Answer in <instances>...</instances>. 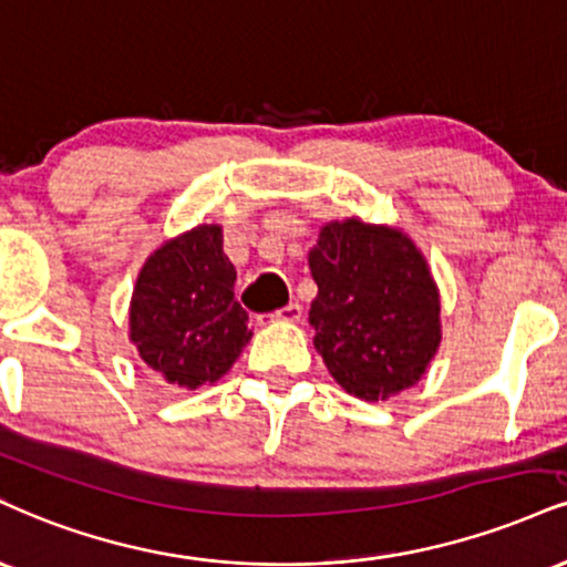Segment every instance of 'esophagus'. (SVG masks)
<instances>
[{"mask_svg": "<svg viewBox=\"0 0 567 567\" xmlns=\"http://www.w3.org/2000/svg\"><path fill=\"white\" fill-rule=\"evenodd\" d=\"M271 322H301L303 319V306L301 303H288L282 309L269 313Z\"/></svg>", "mask_w": 567, "mask_h": 567, "instance_id": "obj_1", "label": "esophagus"}]
</instances>
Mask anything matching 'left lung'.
Instances as JSON below:
<instances>
[{
	"instance_id": "left-lung-1",
	"label": "left lung",
	"mask_w": 567,
	"mask_h": 567,
	"mask_svg": "<svg viewBox=\"0 0 567 567\" xmlns=\"http://www.w3.org/2000/svg\"><path fill=\"white\" fill-rule=\"evenodd\" d=\"M313 346L346 391L391 399L425 374L441 343L439 290L409 237L359 218L332 221L309 250Z\"/></svg>"
}]
</instances>
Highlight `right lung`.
Wrapping results in <instances>:
<instances>
[{"label":"right lung","mask_w":567,"mask_h":567,"mask_svg":"<svg viewBox=\"0 0 567 567\" xmlns=\"http://www.w3.org/2000/svg\"><path fill=\"white\" fill-rule=\"evenodd\" d=\"M235 279L216 224L184 231L147 258L128 324L150 370L182 388L227 374L254 336L248 313L235 301Z\"/></svg>","instance_id":"right-lung-1"}]
</instances>
